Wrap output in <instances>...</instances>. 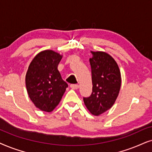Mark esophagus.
Returning a JSON list of instances; mask_svg holds the SVG:
<instances>
[{
  "mask_svg": "<svg viewBox=\"0 0 152 152\" xmlns=\"http://www.w3.org/2000/svg\"><path fill=\"white\" fill-rule=\"evenodd\" d=\"M70 88H72L73 90H77V89H78V88H79V86L76 84H72L70 85Z\"/></svg>",
  "mask_w": 152,
  "mask_h": 152,
  "instance_id": "esophagus-1",
  "label": "esophagus"
}]
</instances>
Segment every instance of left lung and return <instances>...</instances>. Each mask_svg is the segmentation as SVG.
I'll use <instances>...</instances> for the list:
<instances>
[{
	"instance_id": "8db88e82",
	"label": "left lung",
	"mask_w": 152,
	"mask_h": 152,
	"mask_svg": "<svg viewBox=\"0 0 152 152\" xmlns=\"http://www.w3.org/2000/svg\"><path fill=\"white\" fill-rule=\"evenodd\" d=\"M92 92L83 97L84 104L94 115L110 109L116 100L121 87V74L117 62L105 52H91Z\"/></svg>"
}]
</instances>
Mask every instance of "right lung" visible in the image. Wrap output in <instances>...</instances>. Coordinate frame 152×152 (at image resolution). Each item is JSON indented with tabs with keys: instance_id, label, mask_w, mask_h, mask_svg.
<instances>
[{
	"instance_id": "obj_1",
	"label": "right lung",
	"mask_w": 152,
	"mask_h": 152,
	"mask_svg": "<svg viewBox=\"0 0 152 152\" xmlns=\"http://www.w3.org/2000/svg\"><path fill=\"white\" fill-rule=\"evenodd\" d=\"M62 56L51 50L40 52L30 62L26 76L28 94L35 106L51 112L59 104L67 83L62 80L58 65Z\"/></svg>"
}]
</instances>
